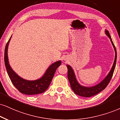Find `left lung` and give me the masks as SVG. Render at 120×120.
I'll return each instance as SVG.
<instances>
[{"instance_id":"left-lung-1","label":"left lung","mask_w":120,"mask_h":120,"mask_svg":"<svg viewBox=\"0 0 120 120\" xmlns=\"http://www.w3.org/2000/svg\"><path fill=\"white\" fill-rule=\"evenodd\" d=\"M105 33L110 39L112 45H113V48H114L115 52V57L114 62H113L111 69L109 74L107 75V76L101 82L92 87H85L81 86L78 82L77 80L73 69H72V68L69 65H67L68 68L67 77L68 78L69 82L70 83L71 87L72 89L74 92H75V94H76L78 96L85 97H91V96L96 95V94H98V93H100V92H101L102 90H104L107 87V86L109 85V82H110L111 79L112 75H113V72H114L115 68V66H116L117 52L116 48H115L114 44L112 42L111 37L109 31L107 30H105Z\"/></svg>"}]
</instances>
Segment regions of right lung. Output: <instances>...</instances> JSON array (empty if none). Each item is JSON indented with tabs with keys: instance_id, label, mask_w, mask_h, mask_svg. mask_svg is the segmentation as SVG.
<instances>
[{
	"instance_id": "add662e5",
	"label": "right lung",
	"mask_w": 120,
	"mask_h": 120,
	"mask_svg": "<svg viewBox=\"0 0 120 120\" xmlns=\"http://www.w3.org/2000/svg\"><path fill=\"white\" fill-rule=\"evenodd\" d=\"M11 37V36L5 46L4 52V62L7 73L13 85L20 92L25 94L33 95L44 92L51 84L56 69L61 64V61L58 60L52 64L47 69L43 76L39 79L34 81L23 79L13 70L9 63L8 48Z\"/></svg>"
}]
</instances>
